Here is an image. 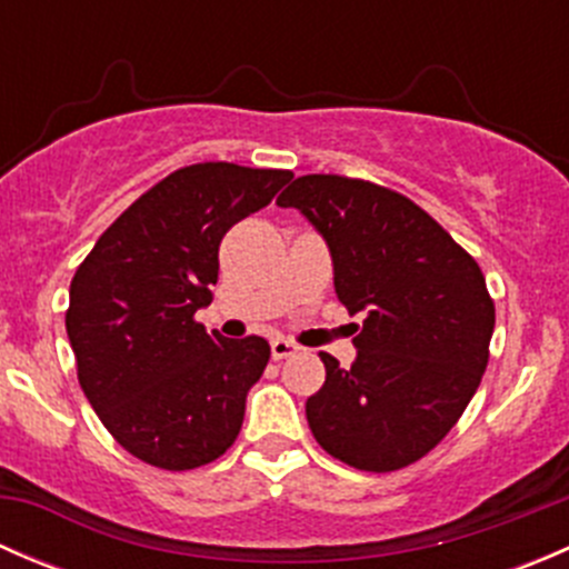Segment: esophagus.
<instances>
[{"label":"esophagus","mask_w":569,"mask_h":569,"mask_svg":"<svg viewBox=\"0 0 569 569\" xmlns=\"http://www.w3.org/2000/svg\"><path fill=\"white\" fill-rule=\"evenodd\" d=\"M272 358L274 360H283V358H291V355L300 352V347H297L295 341H289V338H272Z\"/></svg>","instance_id":"obj_1"}]
</instances>
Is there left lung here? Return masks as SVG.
<instances>
[{
    "label": "left lung",
    "instance_id": "left-lung-1",
    "mask_svg": "<svg viewBox=\"0 0 569 569\" xmlns=\"http://www.w3.org/2000/svg\"><path fill=\"white\" fill-rule=\"evenodd\" d=\"M327 239L358 360L319 352L325 386L308 427L336 460L391 473L427 457L473 399L490 360L496 306L485 274L405 194L363 178L300 176L278 198Z\"/></svg>",
    "mask_w": 569,
    "mask_h": 569
}]
</instances>
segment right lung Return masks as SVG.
I'll use <instances>...</instances> for the list:
<instances>
[{
  "label": "right lung",
  "mask_w": 569,
  "mask_h": 569,
  "mask_svg": "<svg viewBox=\"0 0 569 569\" xmlns=\"http://www.w3.org/2000/svg\"><path fill=\"white\" fill-rule=\"evenodd\" d=\"M291 176L233 162L178 168L79 263L66 311L79 386L137 460L192 470L237 440L269 343L206 332L194 313L211 302L228 228L263 209Z\"/></svg>",
  "instance_id": "right-lung-1"
}]
</instances>
